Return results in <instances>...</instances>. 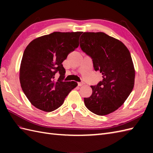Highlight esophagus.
<instances>
[{"label":"esophagus","instance_id":"esophagus-1","mask_svg":"<svg viewBox=\"0 0 153 153\" xmlns=\"http://www.w3.org/2000/svg\"><path fill=\"white\" fill-rule=\"evenodd\" d=\"M83 84H84V83L83 82H79L78 83V86H82L83 85Z\"/></svg>","mask_w":153,"mask_h":153}]
</instances>
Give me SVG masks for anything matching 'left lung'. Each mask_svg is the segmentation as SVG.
I'll return each mask as SVG.
<instances>
[{
  "mask_svg": "<svg viewBox=\"0 0 153 153\" xmlns=\"http://www.w3.org/2000/svg\"><path fill=\"white\" fill-rule=\"evenodd\" d=\"M80 48L91 58L94 69L102 75V80L91 85L93 93L84 98L91 112L103 116L121 106L134 86L135 70L130 53L124 44L103 32H84Z\"/></svg>",
  "mask_w": 153,
  "mask_h": 153,
  "instance_id": "obj_1",
  "label": "left lung"
}]
</instances>
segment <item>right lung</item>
<instances>
[{"label": "right lung", "mask_w": 153, "mask_h": 153, "mask_svg": "<svg viewBox=\"0 0 153 153\" xmlns=\"http://www.w3.org/2000/svg\"><path fill=\"white\" fill-rule=\"evenodd\" d=\"M82 32H53L32 41L24 52L19 70L22 89L35 107L52 112L62 105L76 82H64L62 63L79 46ZM56 73L60 75L56 80Z\"/></svg>", "instance_id": "obj_1"}]
</instances>
